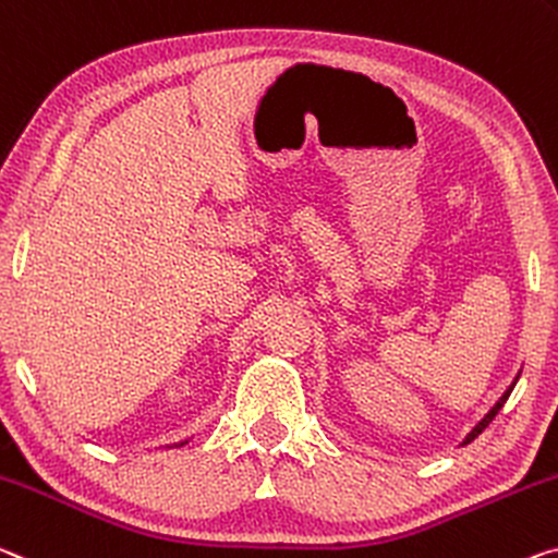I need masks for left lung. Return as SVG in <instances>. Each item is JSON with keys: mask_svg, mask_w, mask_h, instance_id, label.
Here are the masks:
<instances>
[{"mask_svg": "<svg viewBox=\"0 0 558 558\" xmlns=\"http://www.w3.org/2000/svg\"><path fill=\"white\" fill-rule=\"evenodd\" d=\"M517 379H519V375H517ZM517 379H514V383H511V385H509V390H507V392H504V395L499 397V402H497V404H494V407H492V410L484 414V420H482L480 424H476V427H474V429L470 432V435H466V437H464V441H462V445H470V441H474L476 437H480V435H482V432H484L486 427H489V422H492L494 417H497V414H499V410H501V407H504V402H507V400H509V395H511V390H514Z\"/></svg>", "mask_w": 558, "mask_h": 558, "instance_id": "obj_1", "label": "left lung"}]
</instances>
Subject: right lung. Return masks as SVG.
Segmentation results:
<instances>
[{
  "mask_svg": "<svg viewBox=\"0 0 558 558\" xmlns=\"http://www.w3.org/2000/svg\"><path fill=\"white\" fill-rule=\"evenodd\" d=\"M181 445H185V441H181ZM181 445H175V447H181Z\"/></svg>",
  "mask_w": 558,
  "mask_h": 558,
  "instance_id": "add662e5",
  "label": "right lung"
}]
</instances>
